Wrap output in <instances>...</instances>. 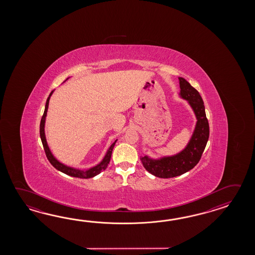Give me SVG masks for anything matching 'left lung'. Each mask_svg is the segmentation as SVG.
<instances>
[{
    "mask_svg": "<svg viewBox=\"0 0 255 255\" xmlns=\"http://www.w3.org/2000/svg\"><path fill=\"white\" fill-rule=\"evenodd\" d=\"M179 79L180 96L189 101L198 121L190 143L179 154L157 160L147 157H140L141 162L146 170L162 179L177 177L194 168L201 159L210 135L209 122L200 93L184 78L179 77Z\"/></svg>",
    "mask_w": 255,
    "mask_h": 255,
    "instance_id": "obj_1",
    "label": "left lung"
}]
</instances>
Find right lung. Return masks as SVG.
<instances>
[{"label": "right lung", "instance_id": "1", "mask_svg": "<svg viewBox=\"0 0 255 255\" xmlns=\"http://www.w3.org/2000/svg\"><path fill=\"white\" fill-rule=\"evenodd\" d=\"M52 93H53V91L49 95V98L46 100L44 112H43V117H42L41 122H40V136H41V140H42V143H43V149H44L45 155H46V157H47L49 162L51 163L54 168L58 169L61 172L66 174V175H69V176H72V177H75V178L90 179V178L97 176L98 174L101 173L103 170L107 168L108 165H109L110 158H111V155H112V150L114 148L115 144H116L117 140L115 141L114 143L109 147V150L107 152V155L104 157L102 162L98 164V166L88 169L87 171H81V170H78V169H74V168L66 167L65 165L61 164L59 161H57L54 158V156L52 155V153L49 150V147L47 146V143H46V139H45V135H44V121H45L46 112H47V109H48L49 99H50Z\"/></svg>", "mask_w": 255, "mask_h": 255}]
</instances>
